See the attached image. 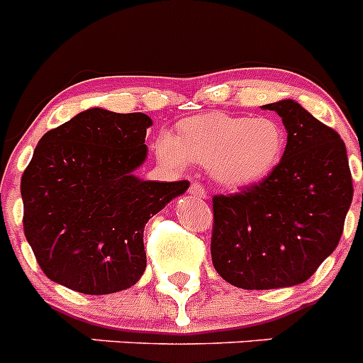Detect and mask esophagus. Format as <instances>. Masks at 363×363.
<instances>
[{
	"label": "esophagus",
	"mask_w": 363,
	"mask_h": 363,
	"mask_svg": "<svg viewBox=\"0 0 363 363\" xmlns=\"http://www.w3.org/2000/svg\"><path fill=\"white\" fill-rule=\"evenodd\" d=\"M189 192H191L192 196H196V198H207V191H205L203 185L200 184H192L191 187H189Z\"/></svg>",
	"instance_id": "1"
}]
</instances>
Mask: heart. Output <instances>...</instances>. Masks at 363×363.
<instances>
[{
    "label": "heart",
    "instance_id": "b5f03b06",
    "mask_svg": "<svg viewBox=\"0 0 363 363\" xmlns=\"http://www.w3.org/2000/svg\"><path fill=\"white\" fill-rule=\"evenodd\" d=\"M178 138L160 134L156 152L163 162L185 167L189 162L209 167L223 187L259 184L284 158L287 134L272 118L203 114L178 125Z\"/></svg>",
    "mask_w": 363,
    "mask_h": 363
}]
</instances>
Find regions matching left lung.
<instances>
[{
	"instance_id": "obj_1",
	"label": "left lung",
	"mask_w": 363,
	"mask_h": 363,
	"mask_svg": "<svg viewBox=\"0 0 363 363\" xmlns=\"http://www.w3.org/2000/svg\"><path fill=\"white\" fill-rule=\"evenodd\" d=\"M264 108L277 112L287 130L280 165L259 184L213 198V265L240 289L309 280L338 245L352 201L340 134L294 99Z\"/></svg>"
}]
</instances>
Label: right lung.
I'll return each instance as SVG.
<instances>
[{
    "mask_svg": "<svg viewBox=\"0 0 363 363\" xmlns=\"http://www.w3.org/2000/svg\"><path fill=\"white\" fill-rule=\"evenodd\" d=\"M147 114L89 108L49 130L21 176L23 229L41 271L83 294L129 289L147 267L143 229L182 182H145Z\"/></svg>",
    "mask_w": 363,
    "mask_h": 363,
    "instance_id": "1",
    "label": "right lung"
}]
</instances>
